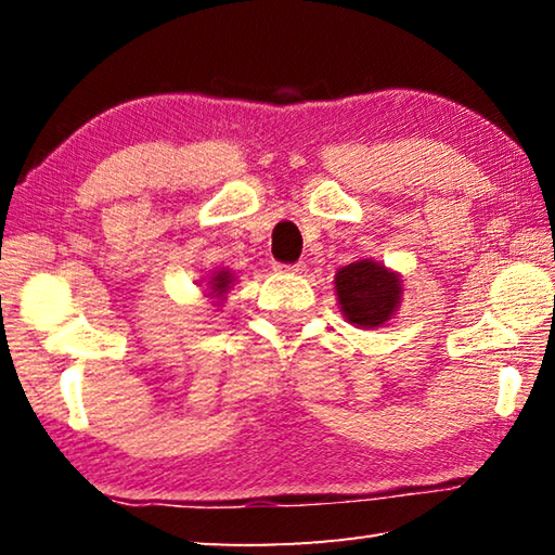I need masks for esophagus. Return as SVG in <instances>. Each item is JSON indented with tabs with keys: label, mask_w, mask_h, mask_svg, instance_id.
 Wrapping results in <instances>:
<instances>
[{
	"label": "esophagus",
	"mask_w": 555,
	"mask_h": 555,
	"mask_svg": "<svg viewBox=\"0 0 555 555\" xmlns=\"http://www.w3.org/2000/svg\"><path fill=\"white\" fill-rule=\"evenodd\" d=\"M276 269H281V271H288V274H298V271H304V264H276Z\"/></svg>",
	"instance_id": "1"
}]
</instances>
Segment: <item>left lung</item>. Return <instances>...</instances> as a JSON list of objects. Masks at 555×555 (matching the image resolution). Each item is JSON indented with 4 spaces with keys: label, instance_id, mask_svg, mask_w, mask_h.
<instances>
[{
    "label": "left lung",
    "instance_id": "1",
    "mask_svg": "<svg viewBox=\"0 0 555 555\" xmlns=\"http://www.w3.org/2000/svg\"><path fill=\"white\" fill-rule=\"evenodd\" d=\"M335 291L347 321L362 327L387 323L401 300L399 276L370 259L352 261L337 271Z\"/></svg>",
    "mask_w": 555,
    "mask_h": 555
}]
</instances>
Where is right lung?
I'll return each mask as SVG.
<instances>
[{
	"label": "right lung",
	"mask_w": 555,
	"mask_h": 555,
	"mask_svg": "<svg viewBox=\"0 0 555 555\" xmlns=\"http://www.w3.org/2000/svg\"><path fill=\"white\" fill-rule=\"evenodd\" d=\"M210 294L208 296H224V291L230 288V284H232V274L230 271H218V274H215L210 281Z\"/></svg>",
	"instance_id": "1"
}]
</instances>
